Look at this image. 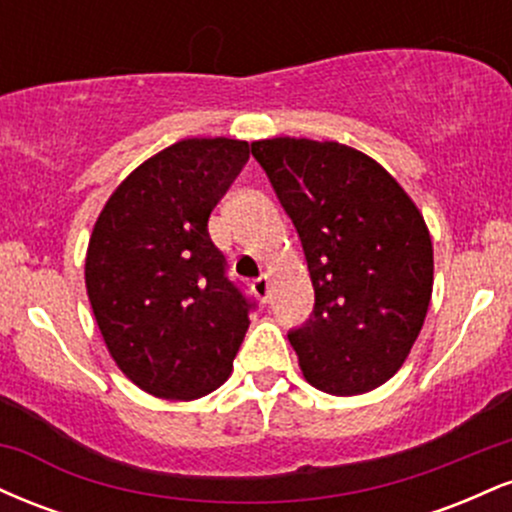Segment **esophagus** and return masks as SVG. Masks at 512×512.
<instances>
[{"mask_svg": "<svg viewBox=\"0 0 512 512\" xmlns=\"http://www.w3.org/2000/svg\"><path fill=\"white\" fill-rule=\"evenodd\" d=\"M252 291H255V296L260 298L262 303L269 301V279L267 276H260V279L252 281Z\"/></svg>", "mask_w": 512, "mask_h": 512, "instance_id": "34e87169", "label": "esophagus"}]
</instances>
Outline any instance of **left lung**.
Wrapping results in <instances>:
<instances>
[{
  "label": "left lung",
  "instance_id": "obj_1",
  "mask_svg": "<svg viewBox=\"0 0 512 512\" xmlns=\"http://www.w3.org/2000/svg\"><path fill=\"white\" fill-rule=\"evenodd\" d=\"M301 236L315 308L289 334L303 378L327 395L375 390L402 368L433 293L419 207L378 161L339 142H252Z\"/></svg>",
  "mask_w": 512,
  "mask_h": 512
}]
</instances>
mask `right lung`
<instances>
[{"label": "right lung", "instance_id": "right-lung-1", "mask_svg": "<svg viewBox=\"0 0 512 512\" xmlns=\"http://www.w3.org/2000/svg\"><path fill=\"white\" fill-rule=\"evenodd\" d=\"M248 156L240 139H180L134 168L93 226V317L117 368L149 395L190 402L231 375L252 305L226 279L207 223Z\"/></svg>", "mask_w": 512, "mask_h": 512}]
</instances>
